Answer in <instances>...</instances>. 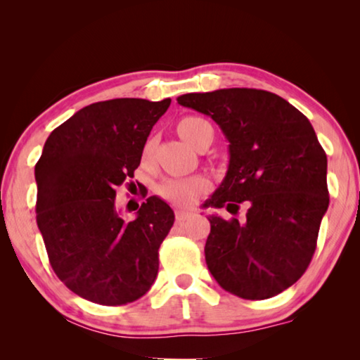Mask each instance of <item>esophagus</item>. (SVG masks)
Returning <instances> with one entry per match:
<instances>
[{"mask_svg":"<svg viewBox=\"0 0 360 360\" xmlns=\"http://www.w3.org/2000/svg\"><path fill=\"white\" fill-rule=\"evenodd\" d=\"M176 221L178 222H184V221H187V219H191L192 216H193V212H191V211H184V210H176Z\"/></svg>","mask_w":360,"mask_h":360,"instance_id":"34e87169","label":"esophagus"}]
</instances>
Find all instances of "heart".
<instances>
[{"label":"heart","instance_id":"b5f03b06","mask_svg":"<svg viewBox=\"0 0 360 360\" xmlns=\"http://www.w3.org/2000/svg\"><path fill=\"white\" fill-rule=\"evenodd\" d=\"M208 122L202 117H195V115H187L178 122V133L186 139L188 144L195 146L198 138L200 130ZM152 149H154V141L149 139L144 144L143 149V162H148L152 155ZM210 187V181L205 176H187V178H169L165 179L158 187V193L167 202L173 203L176 206H191L200 195L205 193Z\"/></svg>","mask_w":360,"mask_h":360}]
</instances>
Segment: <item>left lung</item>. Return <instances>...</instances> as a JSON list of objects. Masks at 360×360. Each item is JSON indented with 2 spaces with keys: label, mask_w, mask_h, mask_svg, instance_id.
<instances>
[{
  "label": "left lung",
  "mask_w": 360,
  "mask_h": 360,
  "mask_svg": "<svg viewBox=\"0 0 360 360\" xmlns=\"http://www.w3.org/2000/svg\"><path fill=\"white\" fill-rule=\"evenodd\" d=\"M181 106L210 115L229 139L230 162L206 208L245 221L210 216L205 259L222 289L265 300L307 271L328 208L327 155L309 120L266 90L221 89L186 94Z\"/></svg>",
  "instance_id": "1"
}]
</instances>
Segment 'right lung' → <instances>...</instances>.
Listing matches in <instances>:
<instances>
[{
  "mask_svg": "<svg viewBox=\"0 0 360 360\" xmlns=\"http://www.w3.org/2000/svg\"><path fill=\"white\" fill-rule=\"evenodd\" d=\"M169 103L115 98L85 106L49 135L36 163V222L49 262L85 300L119 307L155 281L158 248L174 212L149 197L136 219L125 221L115 210V188L133 178Z\"/></svg>",
  "mask_w": 360,
  "mask_h": 360,
  "instance_id": "obj_1",
  "label": "right lung"
}]
</instances>
